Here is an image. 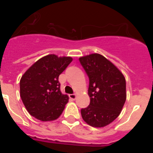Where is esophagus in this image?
<instances>
[{
    "label": "esophagus",
    "mask_w": 153,
    "mask_h": 153,
    "mask_svg": "<svg viewBox=\"0 0 153 153\" xmlns=\"http://www.w3.org/2000/svg\"><path fill=\"white\" fill-rule=\"evenodd\" d=\"M69 97H70L71 100H74L76 98V94H74H74H70V95H69Z\"/></svg>",
    "instance_id": "34e87169"
}]
</instances>
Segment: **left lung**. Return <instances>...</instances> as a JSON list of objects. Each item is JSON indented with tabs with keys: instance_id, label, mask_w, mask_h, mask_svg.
<instances>
[{
	"instance_id": "left-lung-1",
	"label": "left lung",
	"mask_w": 153,
	"mask_h": 153,
	"mask_svg": "<svg viewBox=\"0 0 153 153\" xmlns=\"http://www.w3.org/2000/svg\"><path fill=\"white\" fill-rule=\"evenodd\" d=\"M90 79V103L81 109L82 118L93 127H104L114 121L126 100V79L112 62L99 53L79 58Z\"/></svg>"
}]
</instances>
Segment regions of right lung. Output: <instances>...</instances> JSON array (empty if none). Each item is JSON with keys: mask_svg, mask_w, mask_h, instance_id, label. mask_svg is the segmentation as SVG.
Here are the masks:
<instances>
[{"mask_svg": "<svg viewBox=\"0 0 153 153\" xmlns=\"http://www.w3.org/2000/svg\"><path fill=\"white\" fill-rule=\"evenodd\" d=\"M72 60L70 56L47 55L24 73L20 81V95L31 116L43 122L60 117L69 97L60 91L58 78Z\"/></svg>", "mask_w": 153, "mask_h": 153, "instance_id": "right-lung-1", "label": "right lung"}]
</instances>
